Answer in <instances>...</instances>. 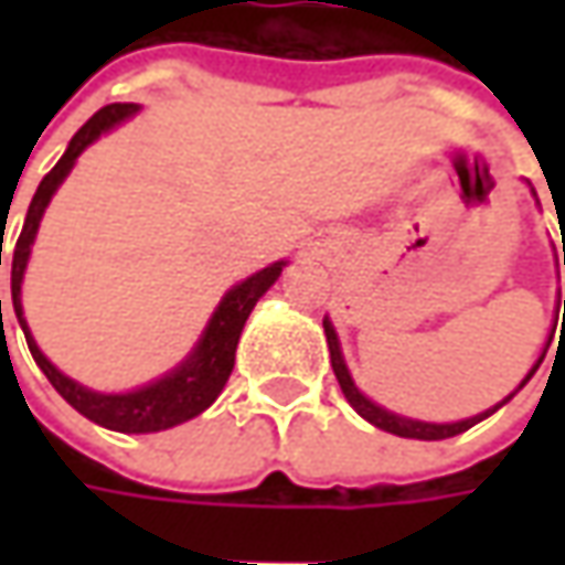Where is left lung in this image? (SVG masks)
Wrapping results in <instances>:
<instances>
[{
	"label": "left lung",
	"instance_id": "8db88e82",
	"mask_svg": "<svg viewBox=\"0 0 565 565\" xmlns=\"http://www.w3.org/2000/svg\"><path fill=\"white\" fill-rule=\"evenodd\" d=\"M563 264H565V245H563ZM563 311H565V301H563ZM563 327H565V320H563ZM323 333H327V345H330V364H333V374H337L339 386H342V393H345V399L352 402V408L359 412L361 418H367L374 427H380V430H390V434H396V437H412V440H446V437H456V434H462V430H468V427H475L478 422H484V418L493 415L503 402H510L512 396H515V393H512V396H507L500 405H493V408L484 412V415H475V418H466V422H456V424H427V422H412V418H399V415H393V412H386V408H380V405H374V402L361 396L359 386H355L352 377H349V367H345L342 352H339L337 330H333V323H330V320H323ZM559 333H563V330H559ZM541 361H537V364H541ZM537 364L532 367V374L537 371ZM532 374L522 380V386L532 380ZM522 386H519V390H522Z\"/></svg>",
	"mask_w": 565,
	"mask_h": 565
}]
</instances>
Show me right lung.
I'll return each mask as SVG.
<instances>
[{
  "instance_id": "right-lung-1",
  "label": "right lung",
  "mask_w": 565,
  "mask_h": 565,
  "mask_svg": "<svg viewBox=\"0 0 565 565\" xmlns=\"http://www.w3.org/2000/svg\"><path fill=\"white\" fill-rule=\"evenodd\" d=\"M131 113H138L135 103H109L103 106L99 113H94L90 119L77 128V135L68 143V150L62 153V160L43 175V182L33 194L31 206H28V216H24V226L21 235L11 248V305H14V315L18 323L28 337V349H31L33 361L40 364V371L46 374V380L55 386V393L68 402L72 408H77L84 418L103 424L109 430H121V434H153V430H166V427H175V424L188 422L194 415H201L210 402L216 399L226 386L228 374H232V364H235V345L242 337V327L248 320L250 308L257 305V298L270 289L276 282V276L282 273V260L270 264L260 273H254L250 279H245L242 286H235L232 292L223 298V305L216 308V315L206 327L201 345L194 349V355L175 367L169 377L157 380L143 390L135 393H121V396H103V393H90L84 390L81 383L68 380L65 374H58L50 361L43 359V352L36 349V342L28 333V323L21 317V279H24V267H28V257H31L33 235L40 226V216L50 204V198L55 194V188L62 185V179L68 175V169L75 166L81 157V150L87 143H94L109 131L113 125H119L121 119H128ZM0 264H2V238H0ZM0 323H2V301H0Z\"/></svg>"
}]
</instances>
